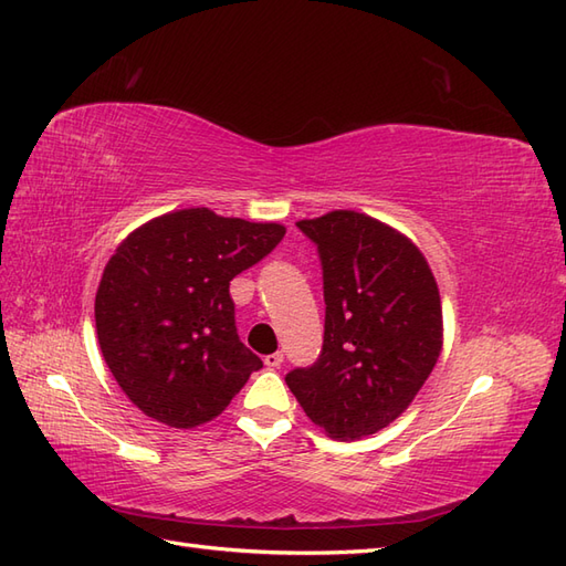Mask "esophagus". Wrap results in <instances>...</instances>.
I'll return each instance as SVG.
<instances>
[{
	"mask_svg": "<svg viewBox=\"0 0 566 566\" xmlns=\"http://www.w3.org/2000/svg\"><path fill=\"white\" fill-rule=\"evenodd\" d=\"M284 364V354L282 352H272L265 357V366L268 369H280V366Z\"/></svg>",
	"mask_w": 566,
	"mask_h": 566,
	"instance_id": "34e87169",
	"label": "esophagus"
}]
</instances>
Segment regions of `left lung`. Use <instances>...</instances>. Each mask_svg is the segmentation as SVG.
<instances>
[{"instance_id": "1", "label": "left lung", "mask_w": 566, "mask_h": 566, "mask_svg": "<svg viewBox=\"0 0 566 566\" xmlns=\"http://www.w3.org/2000/svg\"><path fill=\"white\" fill-rule=\"evenodd\" d=\"M296 227L318 245L325 335L318 361L284 380L327 437L357 441L396 422L437 366L439 286L422 251L374 217L335 209Z\"/></svg>"}]
</instances>
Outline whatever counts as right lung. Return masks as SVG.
Masks as SVG:
<instances>
[{"instance_id": "right-lung-1", "label": "right lung", "mask_w": 566, "mask_h": 566, "mask_svg": "<svg viewBox=\"0 0 566 566\" xmlns=\"http://www.w3.org/2000/svg\"><path fill=\"white\" fill-rule=\"evenodd\" d=\"M274 221L190 207L142 223L96 292V333L117 386L156 422L192 429L262 369L235 333L229 282L284 239Z\"/></svg>"}]
</instances>
